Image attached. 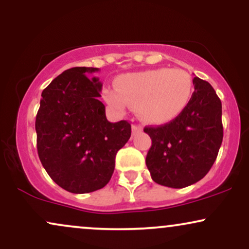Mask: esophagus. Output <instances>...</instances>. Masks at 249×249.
<instances>
[{"instance_id": "obj_1", "label": "esophagus", "mask_w": 249, "mask_h": 249, "mask_svg": "<svg viewBox=\"0 0 249 249\" xmlns=\"http://www.w3.org/2000/svg\"><path fill=\"white\" fill-rule=\"evenodd\" d=\"M142 130V127L141 126V125H132V133H137V132H141V131Z\"/></svg>"}]
</instances>
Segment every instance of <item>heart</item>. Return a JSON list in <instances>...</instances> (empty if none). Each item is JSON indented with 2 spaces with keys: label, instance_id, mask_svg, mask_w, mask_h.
I'll return each instance as SVG.
<instances>
[{
  "label": "heart",
  "instance_id": "heart-1",
  "mask_svg": "<svg viewBox=\"0 0 249 249\" xmlns=\"http://www.w3.org/2000/svg\"><path fill=\"white\" fill-rule=\"evenodd\" d=\"M115 89H105L107 102L123 111L134 107L142 121L164 124L186 108L193 93L190 73L181 69H154L117 77Z\"/></svg>",
  "mask_w": 249,
  "mask_h": 249
}]
</instances>
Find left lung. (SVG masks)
<instances>
[{"label": "left lung", "instance_id": "obj_1", "mask_svg": "<svg viewBox=\"0 0 249 249\" xmlns=\"http://www.w3.org/2000/svg\"><path fill=\"white\" fill-rule=\"evenodd\" d=\"M188 105L172 122L146 126L152 145L146 166L157 184L182 188L201 180L213 166L224 130L221 101L212 85L194 77Z\"/></svg>", "mask_w": 249, "mask_h": 249}]
</instances>
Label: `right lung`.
I'll use <instances>...</instances> for the list:
<instances>
[{
  "mask_svg": "<svg viewBox=\"0 0 249 249\" xmlns=\"http://www.w3.org/2000/svg\"><path fill=\"white\" fill-rule=\"evenodd\" d=\"M98 68L76 67L43 90L36 116L37 152L58 186L90 193L110 181L116 154L131 137L126 121L110 123L99 101L102 83L90 73Z\"/></svg>",
  "mask_w": 249,
  "mask_h": 249,
  "instance_id": "add662e5",
  "label": "right lung"
}]
</instances>
